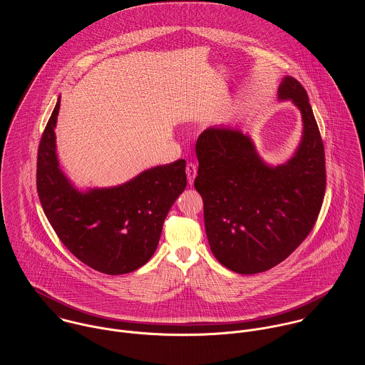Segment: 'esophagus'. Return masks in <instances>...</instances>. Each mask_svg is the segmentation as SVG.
<instances>
[{
  "label": "esophagus",
  "instance_id": "obj_1",
  "mask_svg": "<svg viewBox=\"0 0 365 365\" xmlns=\"http://www.w3.org/2000/svg\"><path fill=\"white\" fill-rule=\"evenodd\" d=\"M185 171H187V177H188V184L192 185L194 180L197 177V165L194 163H188L185 167Z\"/></svg>",
  "mask_w": 365,
  "mask_h": 365
}]
</instances>
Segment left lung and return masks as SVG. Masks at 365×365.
<instances>
[{
	"instance_id": "left-lung-1",
	"label": "left lung",
	"mask_w": 365,
	"mask_h": 365,
	"mask_svg": "<svg viewBox=\"0 0 365 365\" xmlns=\"http://www.w3.org/2000/svg\"><path fill=\"white\" fill-rule=\"evenodd\" d=\"M279 100L302 113L299 148L285 164L271 167L240 130L209 128L195 146V190L204 201L209 246L222 265L237 274H257L285 260L308 237L326 190L324 148L298 80L284 77Z\"/></svg>"
}]
</instances>
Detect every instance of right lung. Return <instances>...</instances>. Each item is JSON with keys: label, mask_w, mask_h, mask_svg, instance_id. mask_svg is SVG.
I'll return each mask as SVG.
<instances>
[{"label": "right lung", "mask_w": 365, "mask_h": 365, "mask_svg": "<svg viewBox=\"0 0 365 365\" xmlns=\"http://www.w3.org/2000/svg\"><path fill=\"white\" fill-rule=\"evenodd\" d=\"M60 98L38 149L36 188L53 230L88 267L108 275L138 269L156 252L164 219L187 187L185 160L157 165L110 188L76 190L58 167Z\"/></svg>", "instance_id": "right-lung-1"}]
</instances>
